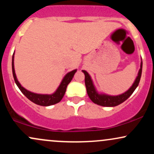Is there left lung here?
<instances>
[{
  "instance_id": "obj_1",
  "label": "left lung",
  "mask_w": 154,
  "mask_h": 154,
  "mask_svg": "<svg viewBox=\"0 0 154 154\" xmlns=\"http://www.w3.org/2000/svg\"><path fill=\"white\" fill-rule=\"evenodd\" d=\"M142 67L143 61L142 59H141L140 68L138 74H137L135 82H133L132 85L129 88L128 91L125 92L122 94L118 95H110L105 94V93H98L95 87L94 84H93L91 76L85 70H82V72L85 74V83L86 90H87L88 96L93 103L102 106L113 107L119 105L120 103H123L124 101L128 99L129 97L132 94V93L135 91L136 88L138 86L140 80L141 74H142Z\"/></svg>"
}]
</instances>
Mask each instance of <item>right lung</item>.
<instances>
[{
  "label": "right lung",
  "mask_w": 154,
  "mask_h": 154,
  "mask_svg": "<svg viewBox=\"0 0 154 154\" xmlns=\"http://www.w3.org/2000/svg\"><path fill=\"white\" fill-rule=\"evenodd\" d=\"M14 61V52L13 56H12V72H13L14 79L17 85L18 86L21 92L25 95L28 99L35 104H38L39 106H48L54 105V104H56L61 101V100L62 99L63 95L65 94L67 85H69V83L71 82L75 72H77V69H74L71 72H68L63 77V79L61 80L56 91L52 94H38V93H35L27 91L24 87H22V85L19 83L18 79L17 78V76H16Z\"/></svg>",
  "instance_id": "1"
}]
</instances>
